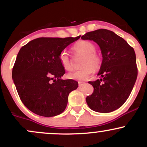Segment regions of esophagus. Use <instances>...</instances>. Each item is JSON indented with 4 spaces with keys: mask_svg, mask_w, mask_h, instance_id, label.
<instances>
[{
    "mask_svg": "<svg viewBox=\"0 0 147 147\" xmlns=\"http://www.w3.org/2000/svg\"><path fill=\"white\" fill-rule=\"evenodd\" d=\"M84 84H85V83H84V82H79V87L83 86Z\"/></svg>",
    "mask_w": 147,
    "mask_h": 147,
    "instance_id": "obj_1",
    "label": "esophagus"
}]
</instances>
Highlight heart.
Instances as JSON below:
<instances>
[{"label":"heart","mask_w":147,"mask_h":147,"mask_svg":"<svg viewBox=\"0 0 147 147\" xmlns=\"http://www.w3.org/2000/svg\"><path fill=\"white\" fill-rule=\"evenodd\" d=\"M72 50L78 55H83L82 61V68L68 74L67 77L74 80L83 81L89 77L93 73L94 68L97 70L102 65V58L98 53L95 52V45L91 41L87 40H81L77 41ZM59 61L64 70L71 71L72 65L70 57L65 52H62L59 56Z\"/></svg>","instance_id":"1"}]
</instances>
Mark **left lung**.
<instances>
[{"instance_id":"1","label":"left lung","mask_w":147,"mask_h":147,"mask_svg":"<svg viewBox=\"0 0 147 147\" xmlns=\"http://www.w3.org/2000/svg\"><path fill=\"white\" fill-rule=\"evenodd\" d=\"M82 38L96 42L103 57L98 73L100 79L88 82L94 91L86 97L88 106L104 113L117 110L129 98L138 77L134 49L122 37L106 29L89 32Z\"/></svg>"}]
</instances>
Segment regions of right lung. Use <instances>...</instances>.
Returning <instances> with one entry per match:
<instances>
[{"label": "right lung", "instance_id": "obj_1", "mask_svg": "<svg viewBox=\"0 0 147 147\" xmlns=\"http://www.w3.org/2000/svg\"><path fill=\"white\" fill-rule=\"evenodd\" d=\"M80 38L40 37L23 45L12 69V78L20 99L34 113L53 117L63 112L69 93L78 87L73 79H63L62 51Z\"/></svg>", "mask_w": 147, "mask_h": 147}]
</instances>
